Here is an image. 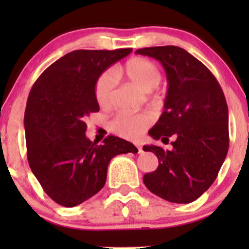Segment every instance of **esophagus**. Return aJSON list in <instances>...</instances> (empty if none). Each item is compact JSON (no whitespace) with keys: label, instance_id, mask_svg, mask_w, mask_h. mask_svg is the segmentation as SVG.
<instances>
[{"label":"esophagus","instance_id":"34e87169","mask_svg":"<svg viewBox=\"0 0 249 249\" xmlns=\"http://www.w3.org/2000/svg\"><path fill=\"white\" fill-rule=\"evenodd\" d=\"M137 147V150H139V153H142V147L141 145H136Z\"/></svg>","mask_w":249,"mask_h":249}]
</instances>
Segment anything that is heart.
<instances>
[{
	"label": "heart",
	"mask_w": 249,
	"mask_h": 249,
	"mask_svg": "<svg viewBox=\"0 0 249 249\" xmlns=\"http://www.w3.org/2000/svg\"><path fill=\"white\" fill-rule=\"evenodd\" d=\"M131 83L143 91H150L160 82V72L152 61L143 57H134L119 69ZM115 87V77L112 71H106L99 77L95 85V97L100 106H108ZM152 115L148 113H118L109 123L113 132L129 140H137L152 124Z\"/></svg>",
	"instance_id": "b5f03b06"
}]
</instances>
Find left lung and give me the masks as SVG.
<instances>
[{"label": "left lung", "instance_id": "obj_1", "mask_svg": "<svg viewBox=\"0 0 249 249\" xmlns=\"http://www.w3.org/2000/svg\"><path fill=\"white\" fill-rule=\"evenodd\" d=\"M161 62L167 77L164 112L149 136L171 142L172 149L144 145L159 165L145 173V187L161 199L189 203L217 178L229 149V112L224 92L212 72L187 50L176 46L136 50Z\"/></svg>", "mask_w": 249, "mask_h": 249}]
</instances>
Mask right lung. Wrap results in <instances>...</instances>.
Here are the masks:
<instances>
[{
    "mask_svg": "<svg viewBox=\"0 0 249 249\" xmlns=\"http://www.w3.org/2000/svg\"><path fill=\"white\" fill-rule=\"evenodd\" d=\"M131 52L74 50L50 65L30 91L24 115L27 160L48 196L59 205L87 201L104 188L115 155L139 152L112 135L102 144L85 136V118L100 110L97 79Z\"/></svg>",
    "mask_w": 249,
    "mask_h": 249,
    "instance_id": "obj_1",
    "label": "right lung"
}]
</instances>
